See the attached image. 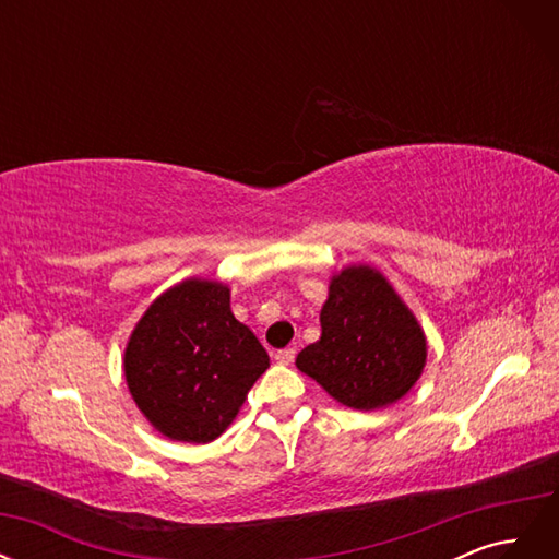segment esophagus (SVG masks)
Listing matches in <instances>:
<instances>
[{
	"label": "esophagus",
	"mask_w": 559,
	"mask_h": 559,
	"mask_svg": "<svg viewBox=\"0 0 559 559\" xmlns=\"http://www.w3.org/2000/svg\"><path fill=\"white\" fill-rule=\"evenodd\" d=\"M275 359H277V364H282V366H289V364H294V359H296V349H294V347L280 349V352L275 354Z\"/></svg>",
	"instance_id": "34e87169"
}]
</instances>
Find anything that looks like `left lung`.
Segmentation results:
<instances>
[{
  "mask_svg": "<svg viewBox=\"0 0 559 559\" xmlns=\"http://www.w3.org/2000/svg\"><path fill=\"white\" fill-rule=\"evenodd\" d=\"M319 321L321 337L296 366L347 408L392 405L425 370L427 335L376 267L349 265L333 275Z\"/></svg>",
  "mask_w": 559,
  "mask_h": 559,
  "instance_id": "left-lung-1",
  "label": "left lung"
}]
</instances>
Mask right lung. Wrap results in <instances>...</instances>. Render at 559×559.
<instances>
[{
    "label": "right lung",
    "mask_w": 559,
    "mask_h": 559,
    "mask_svg": "<svg viewBox=\"0 0 559 559\" xmlns=\"http://www.w3.org/2000/svg\"><path fill=\"white\" fill-rule=\"evenodd\" d=\"M267 366L259 337L230 312L228 286L198 277L151 302L123 357L142 415L181 443L222 436Z\"/></svg>",
    "instance_id": "add662e5"
}]
</instances>
